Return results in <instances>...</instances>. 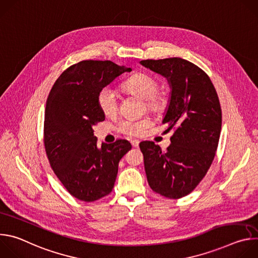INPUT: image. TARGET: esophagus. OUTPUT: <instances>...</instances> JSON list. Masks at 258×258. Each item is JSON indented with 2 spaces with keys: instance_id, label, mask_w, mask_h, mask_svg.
Listing matches in <instances>:
<instances>
[{
  "instance_id": "esophagus-1",
  "label": "esophagus",
  "mask_w": 258,
  "mask_h": 258,
  "mask_svg": "<svg viewBox=\"0 0 258 258\" xmlns=\"http://www.w3.org/2000/svg\"><path fill=\"white\" fill-rule=\"evenodd\" d=\"M139 141L138 140H132L131 141V144H132V146L134 147V148H138V147H139Z\"/></svg>"
}]
</instances>
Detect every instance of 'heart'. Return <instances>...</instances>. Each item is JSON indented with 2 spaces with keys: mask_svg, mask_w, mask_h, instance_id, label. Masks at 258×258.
I'll return each mask as SVG.
<instances>
[{
  "mask_svg": "<svg viewBox=\"0 0 258 258\" xmlns=\"http://www.w3.org/2000/svg\"><path fill=\"white\" fill-rule=\"evenodd\" d=\"M123 89L146 101L147 107L153 112H161L166 107L165 96L158 92L159 83L147 73H138L123 83ZM98 105L106 116L114 115L118 110V97L113 88L106 86L98 94ZM149 119H122L116 128L119 133L126 136H140L150 126Z\"/></svg>",
  "mask_w": 258,
  "mask_h": 258,
  "instance_id": "heart-1",
  "label": "heart"
}]
</instances>
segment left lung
Wrapping results in <instances>:
<instances>
[{
  "label": "left lung",
  "mask_w": 258,
  "mask_h": 258,
  "mask_svg": "<svg viewBox=\"0 0 258 258\" xmlns=\"http://www.w3.org/2000/svg\"><path fill=\"white\" fill-rule=\"evenodd\" d=\"M141 64L168 81L170 100L162 123L173 130L162 151L154 142L140 143L150 188L170 199L190 194L208 171L222 130V108L209 77L197 65L173 57Z\"/></svg>",
  "instance_id": "obj_1"
}]
</instances>
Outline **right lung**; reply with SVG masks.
Here are the masks:
<instances>
[{
    "label": "right lung",
    "mask_w": 258,
    "mask_h": 258,
    "mask_svg": "<svg viewBox=\"0 0 258 258\" xmlns=\"http://www.w3.org/2000/svg\"><path fill=\"white\" fill-rule=\"evenodd\" d=\"M131 68L111 61L84 60L57 79L45 110L44 143L52 169L71 196L93 202L111 193L121 157L132 149L126 140L97 145L94 125L105 119L100 90Z\"/></svg>",
    "instance_id": "right-lung-1"
}]
</instances>
